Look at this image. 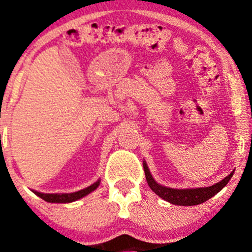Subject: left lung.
Segmentation results:
<instances>
[{"instance_id":"8db88e82","label":"left lung","mask_w":252,"mask_h":252,"mask_svg":"<svg viewBox=\"0 0 252 252\" xmlns=\"http://www.w3.org/2000/svg\"><path fill=\"white\" fill-rule=\"evenodd\" d=\"M144 170H145L146 182H148L149 187L151 188L155 194L162 198L164 201L169 202L171 204H177V206H197L203 202L208 201L209 198H212L213 195L217 194L223 187L227 186V183L230 182L232 178L233 171L230 175H227L224 179L221 182L213 184L212 187H206V188H193V189H174L168 188V187L160 186L154 180L153 175L150 174L146 162L144 161Z\"/></svg>"}]
</instances>
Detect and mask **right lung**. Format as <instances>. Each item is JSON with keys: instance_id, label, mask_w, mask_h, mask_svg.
<instances>
[{"instance_id": "add662e5", "label": "right lung", "mask_w": 252, "mask_h": 252, "mask_svg": "<svg viewBox=\"0 0 252 252\" xmlns=\"http://www.w3.org/2000/svg\"><path fill=\"white\" fill-rule=\"evenodd\" d=\"M99 186V180H97L95 183H93L92 186L87 187V188L82 189V190H78L74 193H54V194H49V193H40L36 190H32L37 197L43 198L44 201L50 202V203H70V202L78 201L81 198L86 197L87 194H90L91 192H93L94 189H97V187Z\"/></svg>"}]
</instances>
